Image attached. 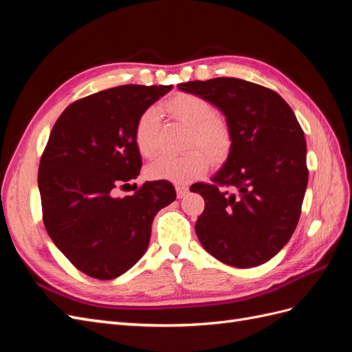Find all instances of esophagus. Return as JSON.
Here are the masks:
<instances>
[{"instance_id":"1","label":"esophagus","mask_w":352,"mask_h":352,"mask_svg":"<svg viewBox=\"0 0 352 352\" xmlns=\"http://www.w3.org/2000/svg\"><path fill=\"white\" fill-rule=\"evenodd\" d=\"M189 192V188L185 185H176V194L177 198H184Z\"/></svg>"}]
</instances>
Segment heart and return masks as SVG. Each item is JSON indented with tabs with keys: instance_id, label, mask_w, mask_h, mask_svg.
Instances as JSON below:
<instances>
[{
	"instance_id": "b5f03b06",
	"label": "heart",
	"mask_w": 352,
	"mask_h": 352,
	"mask_svg": "<svg viewBox=\"0 0 352 352\" xmlns=\"http://www.w3.org/2000/svg\"><path fill=\"white\" fill-rule=\"evenodd\" d=\"M163 110L188 126L182 155H164L148 167L151 179H166L175 184H186L207 172L210 160L221 163L233 145V131L225 116L212 113L214 109L208 100L189 92H177L163 102ZM158 114L146 109L138 117L135 124V142L138 150L151 158L158 153Z\"/></svg>"
}]
</instances>
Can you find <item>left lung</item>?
I'll return each instance as SVG.
<instances>
[{"mask_svg": "<svg viewBox=\"0 0 352 352\" xmlns=\"http://www.w3.org/2000/svg\"><path fill=\"white\" fill-rule=\"evenodd\" d=\"M177 88L214 104L233 131L225 166L211 184L190 186L206 201L195 223L199 242L233 267L269 261L291 239L308 184L305 138L292 109L278 92L236 78Z\"/></svg>", "mask_w": 352, "mask_h": 352, "instance_id": "left-lung-1", "label": "left lung"}]
</instances>
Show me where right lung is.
<instances>
[{"instance_id": "add662e5", "label": "right lung", "mask_w": 352, "mask_h": 352, "mask_svg": "<svg viewBox=\"0 0 352 352\" xmlns=\"http://www.w3.org/2000/svg\"><path fill=\"white\" fill-rule=\"evenodd\" d=\"M172 85H122L72 102L50 133L38 170L42 220L67 260L110 280L145 254L154 216L176 199L167 180L114 197L142 166L135 124ZM136 185V184H135Z\"/></svg>"}]
</instances>
